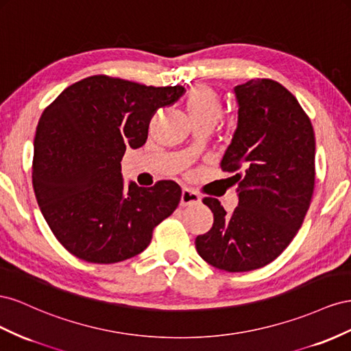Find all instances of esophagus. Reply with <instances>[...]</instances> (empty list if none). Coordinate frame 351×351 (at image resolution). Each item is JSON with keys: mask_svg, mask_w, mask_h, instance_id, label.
I'll list each match as a JSON object with an SVG mask.
<instances>
[{"mask_svg": "<svg viewBox=\"0 0 351 351\" xmlns=\"http://www.w3.org/2000/svg\"><path fill=\"white\" fill-rule=\"evenodd\" d=\"M199 202H202V198H199V195L197 193H194L193 189H188V188L182 189V194H181V206L182 207L194 206V204H198Z\"/></svg>", "mask_w": 351, "mask_h": 351, "instance_id": "34e87169", "label": "esophagus"}]
</instances>
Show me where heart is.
I'll return each mask as SVG.
<instances>
[{
    "mask_svg": "<svg viewBox=\"0 0 351 351\" xmlns=\"http://www.w3.org/2000/svg\"><path fill=\"white\" fill-rule=\"evenodd\" d=\"M185 108L191 122H217L222 116V101L215 89L206 85L194 86L186 95Z\"/></svg>",
    "mask_w": 351,
    "mask_h": 351,
    "instance_id": "obj_1",
    "label": "heart"
}]
</instances>
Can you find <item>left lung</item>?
Wrapping results in <instances>:
<instances>
[{"instance_id": "left-lung-1", "label": "left lung", "mask_w": 351, "mask_h": 351, "mask_svg": "<svg viewBox=\"0 0 351 351\" xmlns=\"http://www.w3.org/2000/svg\"><path fill=\"white\" fill-rule=\"evenodd\" d=\"M238 122L220 169L234 172L231 215L206 197L213 226L195 238L198 254L226 272L275 260L302 226L315 188V132L297 98L270 79L234 86ZM229 178V179H231Z\"/></svg>"}]
</instances>
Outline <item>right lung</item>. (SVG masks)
I'll use <instances>...</instances> for the list:
<instances>
[{"label":"right lung","instance_id":"obj_1","mask_svg":"<svg viewBox=\"0 0 351 351\" xmlns=\"http://www.w3.org/2000/svg\"><path fill=\"white\" fill-rule=\"evenodd\" d=\"M185 88L145 86L91 76L66 88L39 119L32 184L56 238L91 263H117L143 253L153 229L181 202V188L160 181L125 186L120 162L143 147L149 120Z\"/></svg>","mask_w":351,"mask_h":351}]
</instances>
